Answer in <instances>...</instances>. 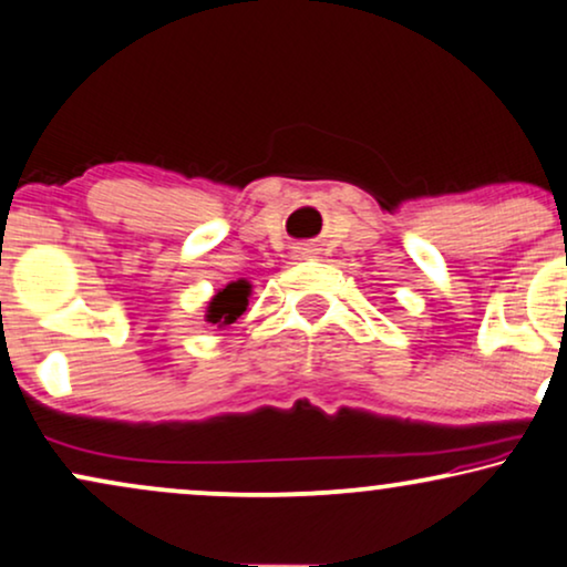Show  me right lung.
Masks as SVG:
<instances>
[{"mask_svg":"<svg viewBox=\"0 0 567 567\" xmlns=\"http://www.w3.org/2000/svg\"><path fill=\"white\" fill-rule=\"evenodd\" d=\"M248 296H250V285L246 282V279L230 282L227 288H221L217 296L212 298L206 319H209L212 324H219V327L233 324V321H238L243 317V311H246Z\"/></svg>","mask_w":567,"mask_h":567,"instance_id":"1","label":"right lung"}]
</instances>
